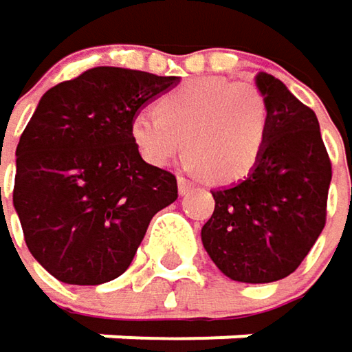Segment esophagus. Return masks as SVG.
<instances>
[{
  "label": "esophagus",
  "instance_id": "esophagus-1",
  "mask_svg": "<svg viewBox=\"0 0 352 352\" xmlns=\"http://www.w3.org/2000/svg\"><path fill=\"white\" fill-rule=\"evenodd\" d=\"M190 188H192V182L186 180V178H182V176H178V192L180 195H188Z\"/></svg>",
  "mask_w": 352,
  "mask_h": 352
}]
</instances>
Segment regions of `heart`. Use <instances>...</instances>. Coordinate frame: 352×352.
I'll list each match as a JSON object with an SVG mask.
<instances>
[{
	"label": "heart",
	"instance_id": "heart-1",
	"mask_svg": "<svg viewBox=\"0 0 352 352\" xmlns=\"http://www.w3.org/2000/svg\"><path fill=\"white\" fill-rule=\"evenodd\" d=\"M268 131L261 89L226 78H201L164 91L155 112L139 110L129 124L147 164L164 168L184 149L186 168L213 184L244 180L263 155Z\"/></svg>",
	"mask_w": 352,
	"mask_h": 352
}]
</instances>
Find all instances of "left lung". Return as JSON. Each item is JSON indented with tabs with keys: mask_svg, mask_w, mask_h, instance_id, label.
I'll return each mask as SVG.
<instances>
[{
	"mask_svg": "<svg viewBox=\"0 0 352 352\" xmlns=\"http://www.w3.org/2000/svg\"><path fill=\"white\" fill-rule=\"evenodd\" d=\"M256 86L270 114L263 155L242 182L213 190L201 232L211 261L240 283H272L301 264L326 226L332 180L316 112L268 74Z\"/></svg>",
	"mask_w": 352,
	"mask_h": 352,
	"instance_id": "8db88e82",
	"label": "left lung"
}]
</instances>
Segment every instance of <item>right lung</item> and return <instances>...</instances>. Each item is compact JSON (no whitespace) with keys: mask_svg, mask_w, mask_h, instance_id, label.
I'll use <instances>...</instances> for the list:
<instances>
[{"mask_svg":"<svg viewBox=\"0 0 352 352\" xmlns=\"http://www.w3.org/2000/svg\"><path fill=\"white\" fill-rule=\"evenodd\" d=\"M176 84L91 67L41 98L16 149L14 207L30 254L55 278L120 276L151 217L178 199L176 176L143 162L129 133L131 118Z\"/></svg>","mask_w":352,"mask_h":352,"instance_id":"right-lung-1","label":"right lung"}]
</instances>
